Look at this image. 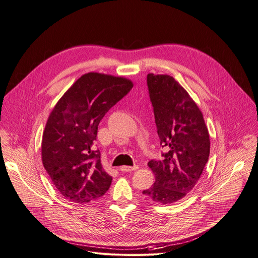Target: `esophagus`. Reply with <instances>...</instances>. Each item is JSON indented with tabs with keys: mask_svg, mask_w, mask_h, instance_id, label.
I'll return each mask as SVG.
<instances>
[{
	"mask_svg": "<svg viewBox=\"0 0 258 258\" xmlns=\"http://www.w3.org/2000/svg\"><path fill=\"white\" fill-rule=\"evenodd\" d=\"M138 169H139V166H138V165H134V166H127V165H123V166H120V168H119V171H122V172L127 173V172L136 171Z\"/></svg>",
	"mask_w": 258,
	"mask_h": 258,
	"instance_id": "34e87169",
	"label": "esophagus"
}]
</instances>
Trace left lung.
Returning a JSON list of instances; mask_svg holds the SVG:
<instances>
[{
  "instance_id": "8db88e82",
  "label": "left lung",
  "mask_w": 258,
  "mask_h": 258,
  "mask_svg": "<svg viewBox=\"0 0 258 258\" xmlns=\"http://www.w3.org/2000/svg\"><path fill=\"white\" fill-rule=\"evenodd\" d=\"M147 83L160 146L168 153L148 162L155 182L143 194L149 202L171 204L199 181L209 157V133L198 105L172 76L148 74Z\"/></svg>"
}]
</instances>
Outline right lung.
Segmentation results:
<instances>
[{
  "label": "right lung",
  "mask_w": 258,
  "mask_h": 258,
  "mask_svg": "<svg viewBox=\"0 0 258 258\" xmlns=\"http://www.w3.org/2000/svg\"><path fill=\"white\" fill-rule=\"evenodd\" d=\"M132 87L125 77L90 72L54 106L42 133L41 160L67 200L86 204L109 189L112 177L103 169L101 154L93 146L100 120Z\"/></svg>",
  "instance_id": "right-lung-1"
}]
</instances>
